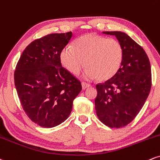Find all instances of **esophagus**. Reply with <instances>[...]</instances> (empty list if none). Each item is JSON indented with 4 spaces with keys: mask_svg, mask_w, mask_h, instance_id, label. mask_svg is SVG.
I'll list each match as a JSON object with an SVG mask.
<instances>
[{
    "mask_svg": "<svg viewBox=\"0 0 160 160\" xmlns=\"http://www.w3.org/2000/svg\"><path fill=\"white\" fill-rule=\"evenodd\" d=\"M82 88H83L84 90V89H86V88H88L91 87V84H88V83H87V82H82Z\"/></svg>",
    "mask_w": 160,
    "mask_h": 160,
    "instance_id": "obj_1",
    "label": "esophagus"
}]
</instances>
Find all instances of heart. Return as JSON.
Returning a JSON list of instances; mask_svg holds the SVG:
<instances>
[{
    "label": "heart",
    "instance_id": "1",
    "mask_svg": "<svg viewBox=\"0 0 160 160\" xmlns=\"http://www.w3.org/2000/svg\"><path fill=\"white\" fill-rule=\"evenodd\" d=\"M123 58V48L117 39L90 33L79 37L72 46L62 50L61 60L69 72L78 75L84 68L86 79L108 80L118 72ZM86 63H84V61Z\"/></svg>",
    "mask_w": 160,
    "mask_h": 160
}]
</instances>
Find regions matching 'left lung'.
Instances as JSON below:
<instances>
[{
	"instance_id": "1",
	"label": "left lung",
	"mask_w": 160,
	"mask_h": 160,
	"mask_svg": "<svg viewBox=\"0 0 160 160\" xmlns=\"http://www.w3.org/2000/svg\"><path fill=\"white\" fill-rule=\"evenodd\" d=\"M103 33L115 36L123 48L118 72L96 85L95 109L99 121L111 128H121L132 122L143 107L152 85L151 67L145 51L121 31Z\"/></svg>"
}]
</instances>
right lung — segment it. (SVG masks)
<instances>
[{
    "instance_id": "right-lung-1",
    "label": "right lung",
    "mask_w": 160,
    "mask_h": 160,
    "mask_svg": "<svg viewBox=\"0 0 160 160\" xmlns=\"http://www.w3.org/2000/svg\"><path fill=\"white\" fill-rule=\"evenodd\" d=\"M72 37L69 31L35 39L16 64L14 82L22 108L33 123L45 128L68 118L73 100L82 89L80 81L61 62L62 50Z\"/></svg>"
}]
</instances>
